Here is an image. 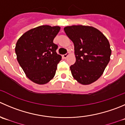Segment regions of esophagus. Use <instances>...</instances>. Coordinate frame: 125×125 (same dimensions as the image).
I'll use <instances>...</instances> for the list:
<instances>
[{
    "mask_svg": "<svg viewBox=\"0 0 125 125\" xmlns=\"http://www.w3.org/2000/svg\"><path fill=\"white\" fill-rule=\"evenodd\" d=\"M69 55H70V53L67 52V53H66V54H64V55H63V57L64 59H66V58L68 57V56Z\"/></svg>",
    "mask_w": 125,
    "mask_h": 125,
    "instance_id": "obj_1",
    "label": "esophagus"
}]
</instances>
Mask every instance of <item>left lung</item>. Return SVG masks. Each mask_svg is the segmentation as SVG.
Masks as SVG:
<instances>
[{
    "instance_id": "obj_1",
    "label": "left lung",
    "mask_w": 125,
    "mask_h": 125,
    "mask_svg": "<svg viewBox=\"0 0 125 125\" xmlns=\"http://www.w3.org/2000/svg\"><path fill=\"white\" fill-rule=\"evenodd\" d=\"M64 31L74 46L76 62L70 66L74 79L83 85L95 82L110 61L111 49L108 40L91 26H67Z\"/></svg>"
}]
</instances>
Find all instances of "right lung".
<instances>
[{
	"label": "right lung",
	"instance_id": "right-lung-1",
	"mask_svg": "<svg viewBox=\"0 0 125 125\" xmlns=\"http://www.w3.org/2000/svg\"><path fill=\"white\" fill-rule=\"evenodd\" d=\"M59 26L41 25L24 33L17 42L15 52L18 63L27 77L38 84H45L54 77L61 55L53 43Z\"/></svg>",
	"mask_w": 125,
	"mask_h": 125
}]
</instances>
